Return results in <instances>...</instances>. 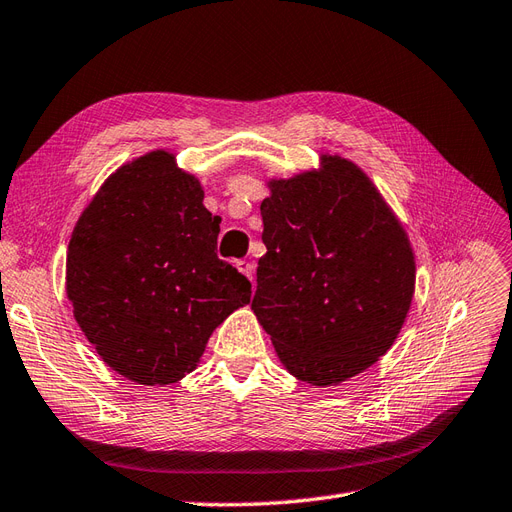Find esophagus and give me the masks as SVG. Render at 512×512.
I'll return each mask as SVG.
<instances>
[{
  "label": "esophagus",
  "mask_w": 512,
  "mask_h": 512,
  "mask_svg": "<svg viewBox=\"0 0 512 512\" xmlns=\"http://www.w3.org/2000/svg\"><path fill=\"white\" fill-rule=\"evenodd\" d=\"M237 269L247 277V280H254V262H250V260H239L237 262Z\"/></svg>",
  "instance_id": "obj_1"
}]
</instances>
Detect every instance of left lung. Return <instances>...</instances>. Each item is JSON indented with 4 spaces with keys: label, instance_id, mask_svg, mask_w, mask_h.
<instances>
[{
    "label": "left lung",
    "instance_id": "8db88e82",
    "mask_svg": "<svg viewBox=\"0 0 512 512\" xmlns=\"http://www.w3.org/2000/svg\"><path fill=\"white\" fill-rule=\"evenodd\" d=\"M269 188L252 309L294 378L339 384L374 365L404 327L416 280L408 235L363 170L339 156Z\"/></svg>",
    "mask_w": 512,
    "mask_h": 512
}]
</instances>
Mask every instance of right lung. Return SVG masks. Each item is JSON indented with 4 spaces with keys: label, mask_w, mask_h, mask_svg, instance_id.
Wrapping results in <instances>:
<instances>
[{
    "label": "right lung",
    "mask_w": 512,
    "mask_h": 512,
    "mask_svg": "<svg viewBox=\"0 0 512 512\" xmlns=\"http://www.w3.org/2000/svg\"><path fill=\"white\" fill-rule=\"evenodd\" d=\"M168 151L117 168L83 211L66 292L102 361L138 384L181 380L252 284L215 254L220 218Z\"/></svg>",
    "instance_id": "obj_1"
}]
</instances>
